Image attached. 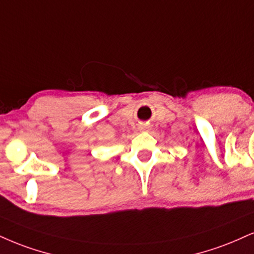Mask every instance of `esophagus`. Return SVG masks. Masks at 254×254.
<instances>
[{
    "label": "esophagus",
    "instance_id": "obj_1",
    "mask_svg": "<svg viewBox=\"0 0 254 254\" xmlns=\"http://www.w3.org/2000/svg\"><path fill=\"white\" fill-rule=\"evenodd\" d=\"M139 129H140V130H145L146 127H143V125H142V127H139Z\"/></svg>",
    "mask_w": 254,
    "mask_h": 254
}]
</instances>
